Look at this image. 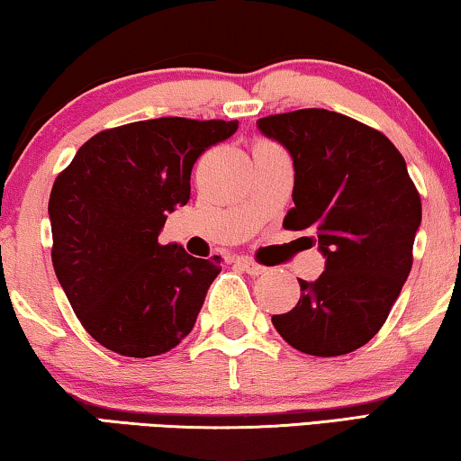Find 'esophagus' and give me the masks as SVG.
<instances>
[{"label":"esophagus","instance_id":"1","mask_svg":"<svg viewBox=\"0 0 461 461\" xmlns=\"http://www.w3.org/2000/svg\"><path fill=\"white\" fill-rule=\"evenodd\" d=\"M235 266H239V268H243V270L247 272V275H251V276L266 275L264 266L251 262V259H247V258H237V259H235Z\"/></svg>","mask_w":461,"mask_h":461}]
</instances>
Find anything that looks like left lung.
<instances>
[{
  "label": "left lung",
  "mask_w": 461,
  "mask_h": 461,
  "mask_svg": "<svg viewBox=\"0 0 461 461\" xmlns=\"http://www.w3.org/2000/svg\"><path fill=\"white\" fill-rule=\"evenodd\" d=\"M291 153L293 203L283 226L312 230L326 258L299 278L295 308L272 316L278 335L318 357L345 356L380 330L411 270L422 203L402 153L376 129L308 108L258 120Z\"/></svg>",
  "instance_id": "8db88e82"
}]
</instances>
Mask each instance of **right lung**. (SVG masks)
Listing matches in <instances>:
<instances>
[{"label":"right lung","mask_w":461,"mask_h":461,"mask_svg":"<svg viewBox=\"0 0 461 461\" xmlns=\"http://www.w3.org/2000/svg\"><path fill=\"white\" fill-rule=\"evenodd\" d=\"M237 120L156 118L91 137L53 183L51 262L97 343L126 357L170 351L189 335L220 262L159 245L166 218L191 195L202 153Z\"/></svg>","instance_id":"1"}]
</instances>
